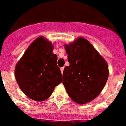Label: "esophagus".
<instances>
[{"label":"esophagus","instance_id":"34e87169","mask_svg":"<svg viewBox=\"0 0 126 126\" xmlns=\"http://www.w3.org/2000/svg\"><path fill=\"white\" fill-rule=\"evenodd\" d=\"M63 70H64V67H62V68H61V73H63Z\"/></svg>","mask_w":126,"mask_h":126}]
</instances>
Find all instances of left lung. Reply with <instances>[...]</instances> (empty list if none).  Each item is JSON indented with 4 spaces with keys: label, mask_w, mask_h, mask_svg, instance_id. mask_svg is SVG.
Returning <instances> with one entry per match:
<instances>
[{
    "label": "left lung",
    "mask_w": 126,
    "mask_h": 126,
    "mask_svg": "<svg viewBox=\"0 0 126 126\" xmlns=\"http://www.w3.org/2000/svg\"><path fill=\"white\" fill-rule=\"evenodd\" d=\"M69 66L63 73V83L74 102L84 104L96 98L109 76L107 63L92 45L79 37L65 45Z\"/></svg>",
    "instance_id": "left-lung-1"
}]
</instances>
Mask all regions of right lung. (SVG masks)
Instances as JSON below:
<instances>
[{"instance_id": "1", "label": "right lung", "mask_w": 126, "mask_h": 126, "mask_svg": "<svg viewBox=\"0 0 126 126\" xmlns=\"http://www.w3.org/2000/svg\"><path fill=\"white\" fill-rule=\"evenodd\" d=\"M53 48L50 42L39 37L30 45L15 66V79L19 87L35 101L48 98L62 81Z\"/></svg>"}]
</instances>
